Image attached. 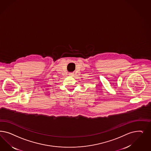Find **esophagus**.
Instances as JSON below:
<instances>
[{
	"label": "esophagus",
	"mask_w": 151,
	"mask_h": 151,
	"mask_svg": "<svg viewBox=\"0 0 151 151\" xmlns=\"http://www.w3.org/2000/svg\"><path fill=\"white\" fill-rule=\"evenodd\" d=\"M69 76H71V77L73 76H74V73H69Z\"/></svg>",
	"instance_id": "1"
}]
</instances>
